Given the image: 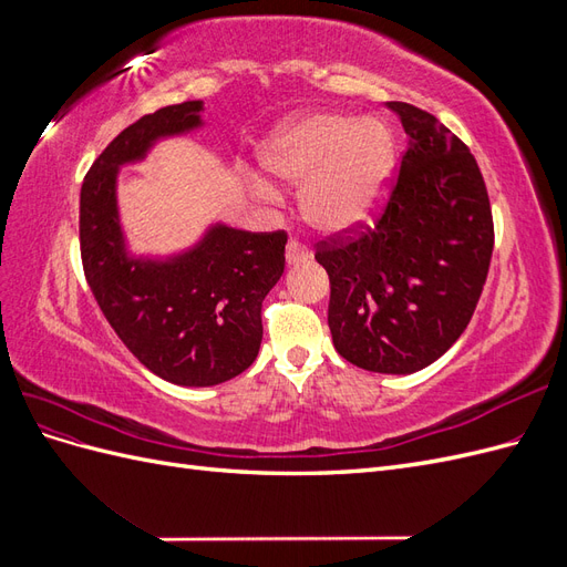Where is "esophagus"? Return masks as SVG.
<instances>
[{
  "mask_svg": "<svg viewBox=\"0 0 567 567\" xmlns=\"http://www.w3.org/2000/svg\"><path fill=\"white\" fill-rule=\"evenodd\" d=\"M307 248L298 241V238H290L288 241V246H286V262L288 265H300V262H305L307 260Z\"/></svg>",
  "mask_w": 567,
  "mask_h": 567,
  "instance_id": "esophagus-1",
  "label": "esophagus"
}]
</instances>
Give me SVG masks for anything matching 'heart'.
Here are the masks:
<instances>
[{
  "label": "heart",
  "instance_id": "b5f03b06",
  "mask_svg": "<svg viewBox=\"0 0 567 567\" xmlns=\"http://www.w3.org/2000/svg\"><path fill=\"white\" fill-rule=\"evenodd\" d=\"M262 161L271 175L305 184V219L338 236L367 225L379 210L394 169V142L381 120L312 113L274 134Z\"/></svg>",
  "mask_w": 567,
  "mask_h": 567
}]
</instances>
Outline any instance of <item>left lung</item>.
Here are the masks:
<instances>
[{"label": "left lung", "instance_id": "8db88e82", "mask_svg": "<svg viewBox=\"0 0 567 567\" xmlns=\"http://www.w3.org/2000/svg\"><path fill=\"white\" fill-rule=\"evenodd\" d=\"M406 132L400 173L373 227L315 248L329 274V329L350 364L414 373L447 352L487 281L494 221L468 146L435 115L388 101Z\"/></svg>", "mask_w": 567, "mask_h": 567}]
</instances>
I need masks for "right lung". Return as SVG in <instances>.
<instances>
[{"label": "right lung", "instance_id": "1", "mask_svg": "<svg viewBox=\"0 0 567 567\" xmlns=\"http://www.w3.org/2000/svg\"><path fill=\"white\" fill-rule=\"evenodd\" d=\"M200 101L148 113L120 132L84 175L80 255L87 284L117 338L140 362L175 385L231 381L257 357L262 300L286 267L284 229L252 234L213 227L167 262L127 255L117 219V167L144 158L161 136L200 125Z\"/></svg>", "mask_w": 567, "mask_h": 567}]
</instances>
